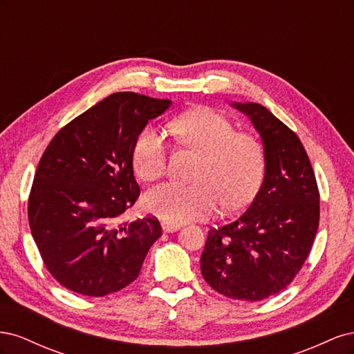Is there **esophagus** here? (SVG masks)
<instances>
[{"label": "esophagus", "mask_w": 354, "mask_h": 354, "mask_svg": "<svg viewBox=\"0 0 354 354\" xmlns=\"http://www.w3.org/2000/svg\"><path fill=\"white\" fill-rule=\"evenodd\" d=\"M160 226H162V230L165 233H173V232H177L181 226L180 224H173V223H167V221H162L160 223Z\"/></svg>", "instance_id": "34e87169"}]
</instances>
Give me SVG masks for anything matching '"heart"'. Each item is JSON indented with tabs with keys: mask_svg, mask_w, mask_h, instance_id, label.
Returning <instances> with one entry per match:
<instances>
[{
	"mask_svg": "<svg viewBox=\"0 0 354 354\" xmlns=\"http://www.w3.org/2000/svg\"><path fill=\"white\" fill-rule=\"evenodd\" d=\"M171 133L201 155L194 174L195 185H159L143 198L145 209L167 223L207 218L220 201L226 209L248 202L260 186L264 171V149L250 133L234 131L226 116L199 108L177 116ZM167 167L165 136L153 127L138 134L133 147L134 173L153 181Z\"/></svg>",
	"mask_w": 354,
	"mask_h": 354,
	"instance_id": "heart-1",
	"label": "heart"
}]
</instances>
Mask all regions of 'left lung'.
I'll use <instances>...</instances> for the list:
<instances>
[{
    "label": "left lung",
    "mask_w": 354,
    "mask_h": 354,
    "mask_svg": "<svg viewBox=\"0 0 354 354\" xmlns=\"http://www.w3.org/2000/svg\"><path fill=\"white\" fill-rule=\"evenodd\" d=\"M250 116L264 147V180L239 218L208 232L201 272L217 292L260 301L301 270L319 227V189L297 134L259 103H232Z\"/></svg>",
    "instance_id": "1"
}]
</instances>
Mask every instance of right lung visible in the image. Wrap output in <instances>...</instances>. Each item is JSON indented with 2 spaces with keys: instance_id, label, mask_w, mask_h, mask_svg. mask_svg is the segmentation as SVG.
<instances>
[{
  "instance_id": "add662e5",
  "label": "right lung",
  "mask_w": 354,
  "mask_h": 354,
  "mask_svg": "<svg viewBox=\"0 0 354 354\" xmlns=\"http://www.w3.org/2000/svg\"><path fill=\"white\" fill-rule=\"evenodd\" d=\"M171 100L113 93L72 120L42 153L28 202L32 236L51 276L103 297L130 285L162 234L158 218L120 221L140 187L133 147Z\"/></svg>"
}]
</instances>
